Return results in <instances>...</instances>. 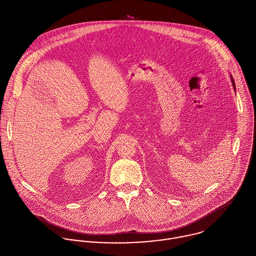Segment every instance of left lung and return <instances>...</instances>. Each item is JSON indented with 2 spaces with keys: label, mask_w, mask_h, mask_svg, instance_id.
Here are the masks:
<instances>
[{
  "label": "left lung",
  "mask_w": 256,
  "mask_h": 256,
  "mask_svg": "<svg viewBox=\"0 0 256 256\" xmlns=\"http://www.w3.org/2000/svg\"><path fill=\"white\" fill-rule=\"evenodd\" d=\"M230 76V80H232V86H234V90H236V84H234V80L232 78V76Z\"/></svg>",
  "instance_id": "left-lung-1"
}]
</instances>
